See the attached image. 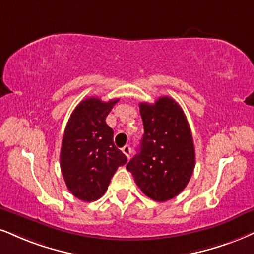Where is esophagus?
I'll return each mask as SVG.
<instances>
[{
  "label": "esophagus",
  "mask_w": 254,
  "mask_h": 254,
  "mask_svg": "<svg viewBox=\"0 0 254 254\" xmlns=\"http://www.w3.org/2000/svg\"><path fill=\"white\" fill-rule=\"evenodd\" d=\"M122 152L125 153V155L127 156V158H129V155H130V153H132V149H130V147L129 146H125V147H122Z\"/></svg>",
  "instance_id": "1"
}]
</instances>
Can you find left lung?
<instances>
[{"mask_svg": "<svg viewBox=\"0 0 254 254\" xmlns=\"http://www.w3.org/2000/svg\"><path fill=\"white\" fill-rule=\"evenodd\" d=\"M143 136L127 164L143 194L155 201L173 199L187 186L195 166V151L184 111L172 98L140 103Z\"/></svg>", "mask_w": 254, "mask_h": 254, "instance_id": "obj_1", "label": "left lung"}]
</instances>
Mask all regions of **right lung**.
I'll return each mask as SVG.
<instances>
[{"label": "right lung", "instance_id": "add662e5", "mask_svg": "<svg viewBox=\"0 0 254 254\" xmlns=\"http://www.w3.org/2000/svg\"><path fill=\"white\" fill-rule=\"evenodd\" d=\"M118 101L84 99L65 126L60 153L61 172L68 190L83 201L101 198L118 168L127 162V156L114 145L113 129L106 124V118Z\"/></svg>", "mask_w": 254, "mask_h": 254}]
</instances>
